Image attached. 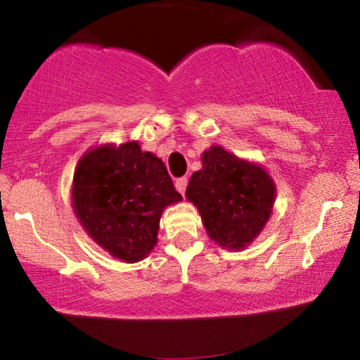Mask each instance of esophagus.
Segmentation results:
<instances>
[{
  "label": "esophagus",
  "instance_id": "34e87169",
  "mask_svg": "<svg viewBox=\"0 0 360 360\" xmlns=\"http://www.w3.org/2000/svg\"><path fill=\"white\" fill-rule=\"evenodd\" d=\"M186 185H188V179H186V176H181V179H176L175 180V188L179 190L181 195H185Z\"/></svg>",
  "mask_w": 360,
  "mask_h": 360
}]
</instances>
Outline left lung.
Here are the masks:
<instances>
[{
  "label": "left lung",
  "mask_w": 360,
  "mask_h": 360,
  "mask_svg": "<svg viewBox=\"0 0 360 360\" xmlns=\"http://www.w3.org/2000/svg\"><path fill=\"white\" fill-rule=\"evenodd\" d=\"M203 169L191 175L186 198L198 208L206 233L216 244L244 249L272 214L275 184L267 170L221 146L203 152Z\"/></svg>",
  "instance_id": "left-lung-1"
}]
</instances>
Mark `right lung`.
Returning a JSON list of instances; mask_svg holds the SVG:
<instances>
[{
  "mask_svg": "<svg viewBox=\"0 0 360 360\" xmlns=\"http://www.w3.org/2000/svg\"><path fill=\"white\" fill-rule=\"evenodd\" d=\"M180 200L164 162L136 141L88 150L73 174L72 205L83 229L127 264L152 252L164 208Z\"/></svg>",
  "mask_w": 360,
  "mask_h": 360,
  "instance_id": "right-lung-1",
  "label": "right lung"
}]
</instances>
